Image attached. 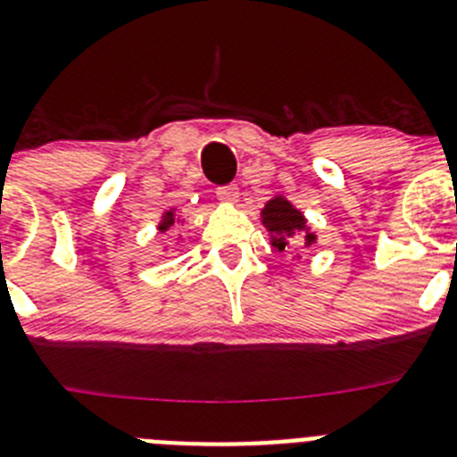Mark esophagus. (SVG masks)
Listing matches in <instances>:
<instances>
[{
    "label": "esophagus",
    "instance_id": "1",
    "mask_svg": "<svg viewBox=\"0 0 457 457\" xmlns=\"http://www.w3.org/2000/svg\"><path fill=\"white\" fill-rule=\"evenodd\" d=\"M217 196H220V201H224V204H237V199H240V189L236 187V185H224V187H217Z\"/></svg>",
    "mask_w": 457,
    "mask_h": 457
}]
</instances>
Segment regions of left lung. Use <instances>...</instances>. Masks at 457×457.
I'll return each mask as SVG.
<instances>
[{"instance_id": "obj_1", "label": "left lung", "mask_w": 457, "mask_h": 457, "mask_svg": "<svg viewBox=\"0 0 457 457\" xmlns=\"http://www.w3.org/2000/svg\"><path fill=\"white\" fill-rule=\"evenodd\" d=\"M261 221L268 228L270 233V245H272L277 252H284L288 249L290 240L293 237H300L304 242V247H313L316 245V233L311 231V226L306 224V217L302 210L295 208L286 196L277 194L265 204V208L261 210ZM300 258V256H297Z\"/></svg>"}]
</instances>
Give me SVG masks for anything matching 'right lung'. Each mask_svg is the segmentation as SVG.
<instances>
[{"label":"right lung","instance_id":"1","mask_svg":"<svg viewBox=\"0 0 457 457\" xmlns=\"http://www.w3.org/2000/svg\"><path fill=\"white\" fill-rule=\"evenodd\" d=\"M179 224H183V220H180V217L176 215V208L164 210L162 220H160V224H157V231L167 233L169 228H173V226H179Z\"/></svg>","mask_w":457,"mask_h":457}]
</instances>
